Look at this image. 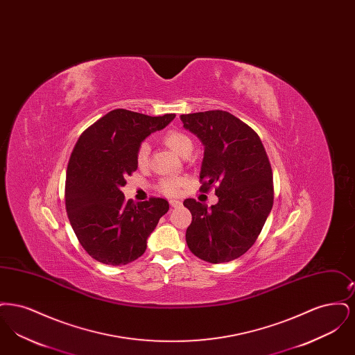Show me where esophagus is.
Returning a JSON list of instances; mask_svg holds the SVG:
<instances>
[{
	"label": "esophagus",
	"mask_w": 355,
	"mask_h": 355,
	"mask_svg": "<svg viewBox=\"0 0 355 355\" xmlns=\"http://www.w3.org/2000/svg\"><path fill=\"white\" fill-rule=\"evenodd\" d=\"M182 202L180 200H170V206L171 207H177V206H181Z\"/></svg>",
	"instance_id": "1"
}]
</instances>
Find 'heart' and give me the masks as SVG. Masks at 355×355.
<instances>
[{"label":"heart","instance_id":"1","mask_svg":"<svg viewBox=\"0 0 355 355\" xmlns=\"http://www.w3.org/2000/svg\"><path fill=\"white\" fill-rule=\"evenodd\" d=\"M165 145L170 148L174 153H177L181 157H185L186 154L191 153L193 149V141L189 135L178 130H170L164 135ZM135 159L139 168H145L149 164V144L142 142L135 154ZM184 184V180L181 178H168L161 182V189L168 194H177L180 191V187Z\"/></svg>","mask_w":355,"mask_h":355}]
</instances>
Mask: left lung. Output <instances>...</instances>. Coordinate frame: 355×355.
<instances>
[{"mask_svg": "<svg viewBox=\"0 0 355 355\" xmlns=\"http://www.w3.org/2000/svg\"><path fill=\"white\" fill-rule=\"evenodd\" d=\"M180 119L202 142L201 189L216 186L218 197L210 207L193 198L184 201L193 217L186 243L206 262L233 261L253 246L270 214L274 190L268 154L253 129L227 112L209 110Z\"/></svg>", "mask_w": 355, "mask_h": 355, "instance_id": "obj_1", "label": "left lung"}]
</instances>
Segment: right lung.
<instances>
[{
	"instance_id": "1",
	"label": "right lung",
	"mask_w": 355,
	"mask_h": 355,
	"mask_svg": "<svg viewBox=\"0 0 355 355\" xmlns=\"http://www.w3.org/2000/svg\"><path fill=\"white\" fill-rule=\"evenodd\" d=\"M175 114L150 117L116 109L78 138L69 159L65 205L70 225L86 253L105 265H126L146 250L148 238L168 213L164 198L125 201V177L138 168L141 142Z\"/></svg>"
}]
</instances>
